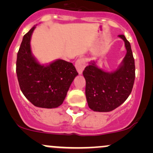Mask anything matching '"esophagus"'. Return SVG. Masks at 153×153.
Instances as JSON below:
<instances>
[{
    "instance_id": "obj_1",
    "label": "esophagus",
    "mask_w": 153,
    "mask_h": 153,
    "mask_svg": "<svg viewBox=\"0 0 153 153\" xmlns=\"http://www.w3.org/2000/svg\"><path fill=\"white\" fill-rule=\"evenodd\" d=\"M85 67V60L84 58H80L75 62V68L79 74H81Z\"/></svg>"
}]
</instances>
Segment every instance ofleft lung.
<instances>
[{"instance_id": "obj_1", "label": "left lung", "mask_w": 153, "mask_h": 153, "mask_svg": "<svg viewBox=\"0 0 153 153\" xmlns=\"http://www.w3.org/2000/svg\"><path fill=\"white\" fill-rule=\"evenodd\" d=\"M127 54L117 71L106 73L90 63L82 72L88 105L94 111L108 112L122 104L130 95L135 78L134 59L129 41L123 34Z\"/></svg>"}]
</instances>
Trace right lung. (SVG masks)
Masks as SVG:
<instances>
[{"label": "right lung", "instance_id": "1", "mask_svg": "<svg viewBox=\"0 0 153 153\" xmlns=\"http://www.w3.org/2000/svg\"><path fill=\"white\" fill-rule=\"evenodd\" d=\"M35 26L24 36L17 54L16 74L21 91L35 106L52 108L60 106L78 75L73 63L57 59L44 66L31 54L30 40Z\"/></svg>", "mask_w": 153, "mask_h": 153}]
</instances>
